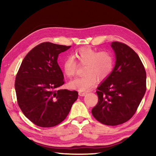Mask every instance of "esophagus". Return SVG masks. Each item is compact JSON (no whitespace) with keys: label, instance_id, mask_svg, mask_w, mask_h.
I'll use <instances>...</instances> for the list:
<instances>
[{"label":"esophagus","instance_id":"34e87169","mask_svg":"<svg viewBox=\"0 0 156 156\" xmlns=\"http://www.w3.org/2000/svg\"><path fill=\"white\" fill-rule=\"evenodd\" d=\"M78 94H79V96H85V95L87 94V92H86V91H79Z\"/></svg>","mask_w":156,"mask_h":156}]
</instances>
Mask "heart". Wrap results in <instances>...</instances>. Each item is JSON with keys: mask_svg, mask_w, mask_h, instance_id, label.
Returning a JSON list of instances; mask_svg holds the SVG:
<instances>
[{"mask_svg": "<svg viewBox=\"0 0 156 156\" xmlns=\"http://www.w3.org/2000/svg\"><path fill=\"white\" fill-rule=\"evenodd\" d=\"M84 65V75L71 81L69 86L79 91H87L96 83L105 80L112 73L114 66V58L107 51H99L91 47H83L67 57L62 64L63 72L68 78L75 76L78 65Z\"/></svg>", "mask_w": 156, "mask_h": 156, "instance_id": "heart-1", "label": "heart"}]
</instances>
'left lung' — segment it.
Here are the masks:
<instances>
[{"instance_id": "8db88e82", "label": "left lung", "mask_w": 156, "mask_h": 156, "mask_svg": "<svg viewBox=\"0 0 156 156\" xmlns=\"http://www.w3.org/2000/svg\"><path fill=\"white\" fill-rule=\"evenodd\" d=\"M115 65L111 75L100 84L98 102L92 115L106 125H121L135 114L146 92V72L138 55L126 44L113 42Z\"/></svg>"}]
</instances>
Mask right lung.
Returning a JSON list of instances; mask_svg holds the SVG:
<instances>
[{"instance_id":"1","label":"right lung","mask_w":156,"mask_h":156,"mask_svg":"<svg viewBox=\"0 0 156 156\" xmlns=\"http://www.w3.org/2000/svg\"><path fill=\"white\" fill-rule=\"evenodd\" d=\"M71 46L49 42L36 46L26 55L16 76L18 105L31 122L41 127L62 122L78 98L76 91L58 89L65 83L57 60Z\"/></svg>"}]
</instances>
